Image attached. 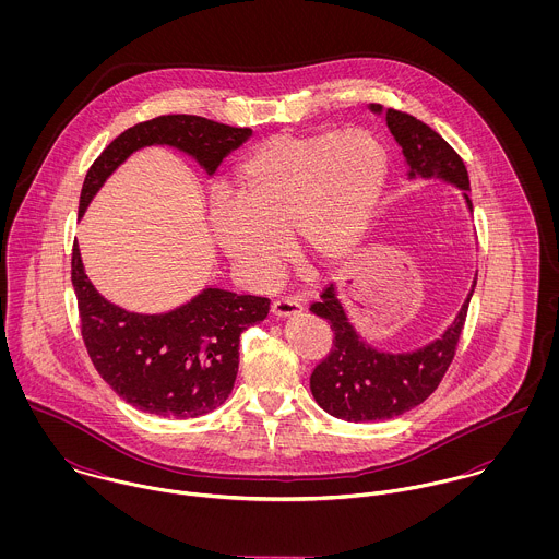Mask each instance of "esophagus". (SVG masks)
<instances>
[{
    "label": "esophagus",
    "instance_id": "1",
    "mask_svg": "<svg viewBox=\"0 0 559 559\" xmlns=\"http://www.w3.org/2000/svg\"><path fill=\"white\" fill-rule=\"evenodd\" d=\"M301 310H304V304H301V299H297V297H282V299H275L273 306H271V312H273V317H277V319L297 317Z\"/></svg>",
    "mask_w": 559,
    "mask_h": 559
}]
</instances>
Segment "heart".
Returning <instances> with one entry per match:
<instances>
[{
  "instance_id": "b5f03b06",
  "label": "heart",
  "mask_w": 559,
  "mask_h": 559,
  "mask_svg": "<svg viewBox=\"0 0 559 559\" xmlns=\"http://www.w3.org/2000/svg\"><path fill=\"white\" fill-rule=\"evenodd\" d=\"M388 169L385 146L364 129L273 135L237 165L235 198L211 204L213 237L258 288L277 282L286 235L308 264L335 266L366 237Z\"/></svg>"
}]
</instances>
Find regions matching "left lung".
I'll return each instance as SVG.
<instances>
[{
  "label": "left lung",
  "mask_w": 559,
  "mask_h": 559,
  "mask_svg": "<svg viewBox=\"0 0 559 559\" xmlns=\"http://www.w3.org/2000/svg\"><path fill=\"white\" fill-rule=\"evenodd\" d=\"M368 109L385 116L388 129L400 146L406 165V180H441L461 191L463 202L474 213L469 200V176L452 146L421 120L370 103ZM476 280L448 329L432 342L390 353L381 350L359 335L340 299V290L331 284L320 301L310 306L314 317L326 320L333 331V348L310 377V390L320 406L344 421H381L402 415L428 399L443 379L476 290Z\"/></svg>",
  "instance_id": "8db88e82"
}]
</instances>
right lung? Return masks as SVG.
<instances>
[{"label":"right lung","instance_id":"right-lung-1","mask_svg":"<svg viewBox=\"0 0 559 559\" xmlns=\"http://www.w3.org/2000/svg\"><path fill=\"white\" fill-rule=\"evenodd\" d=\"M249 138L251 129L187 114L140 122L118 135L87 169L80 219L107 178L142 148H174L211 178ZM71 280L81 335L98 374L135 408L171 419L200 417L226 402L239 372L240 335L266 319L271 304L264 297L206 286L174 310L129 312L94 288L81 262L80 242L73 245Z\"/></svg>","mask_w":559,"mask_h":559}]
</instances>
